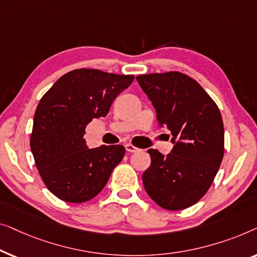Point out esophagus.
Instances as JSON below:
<instances>
[{"instance_id": "34e87169", "label": "esophagus", "mask_w": 257, "mask_h": 257, "mask_svg": "<svg viewBox=\"0 0 257 257\" xmlns=\"http://www.w3.org/2000/svg\"><path fill=\"white\" fill-rule=\"evenodd\" d=\"M125 150H127L128 153H136V151H139L140 149L139 148L134 147L133 144H125Z\"/></svg>"}]
</instances>
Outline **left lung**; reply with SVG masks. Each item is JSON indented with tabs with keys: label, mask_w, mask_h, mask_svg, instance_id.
Returning a JSON list of instances; mask_svg holds the SVG:
<instances>
[{
	"label": "left lung",
	"mask_w": 257,
	"mask_h": 257,
	"mask_svg": "<svg viewBox=\"0 0 257 257\" xmlns=\"http://www.w3.org/2000/svg\"><path fill=\"white\" fill-rule=\"evenodd\" d=\"M136 80L173 143L166 156L148 150L151 164L142 175L144 189L165 209L190 207L205 196L221 164L225 130L219 108L194 79L180 72L142 74Z\"/></svg>",
	"instance_id": "obj_1"
}]
</instances>
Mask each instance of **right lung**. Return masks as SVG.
<instances>
[{
  "mask_svg": "<svg viewBox=\"0 0 257 257\" xmlns=\"http://www.w3.org/2000/svg\"><path fill=\"white\" fill-rule=\"evenodd\" d=\"M134 75L80 68L64 74L39 101L30 147L43 182L66 202L91 200L101 192L122 158L123 146H86L85 129L106 116Z\"/></svg>",
  "mask_w": 257,
  "mask_h": 257,
  "instance_id": "right-lung-1",
  "label": "right lung"
}]
</instances>
